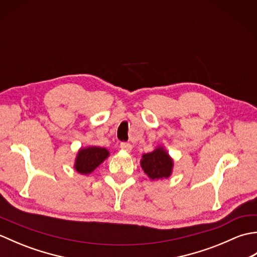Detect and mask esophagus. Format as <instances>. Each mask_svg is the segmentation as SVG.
Segmentation results:
<instances>
[{
	"instance_id": "1",
	"label": "esophagus",
	"mask_w": 257,
	"mask_h": 257,
	"mask_svg": "<svg viewBox=\"0 0 257 257\" xmlns=\"http://www.w3.org/2000/svg\"><path fill=\"white\" fill-rule=\"evenodd\" d=\"M120 148H121V150H123L125 152H130L133 150V146L129 143H121L120 144Z\"/></svg>"
}]
</instances>
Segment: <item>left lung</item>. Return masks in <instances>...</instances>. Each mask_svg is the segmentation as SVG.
<instances>
[{"label":"left lung","mask_w":257,"mask_h":257,"mask_svg":"<svg viewBox=\"0 0 257 257\" xmlns=\"http://www.w3.org/2000/svg\"><path fill=\"white\" fill-rule=\"evenodd\" d=\"M140 165L151 180H160L171 176L173 160L163 147H158L152 152L143 156Z\"/></svg>","instance_id":"left-lung-1"}]
</instances>
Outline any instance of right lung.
Returning a JSON list of instances; mask_svg holds the SVG:
<instances>
[{
	"mask_svg": "<svg viewBox=\"0 0 257 257\" xmlns=\"http://www.w3.org/2000/svg\"><path fill=\"white\" fill-rule=\"evenodd\" d=\"M109 157V151L100 147L79 149L75 160V170L80 174H89Z\"/></svg>",
	"mask_w": 257,
	"mask_h": 257,
	"instance_id": "right-lung-1",
	"label": "right lung"
}]
</instances>
